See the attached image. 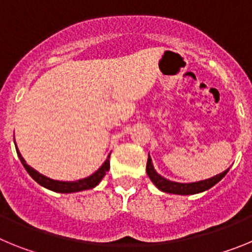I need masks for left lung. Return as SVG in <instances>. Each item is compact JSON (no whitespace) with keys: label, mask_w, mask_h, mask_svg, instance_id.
Returning <instances> with one entry per match:
<instances>
[{"label":"left lung","mask_w":252,"mask_h":252,"mask_svg":"<svg viewBox=\"0 0 252 252\" xmlns=\"http://www.w3.org/2000/svg\"><path fill=\"white\" fill-rule=\"evenodd\" d=\"M227 169L226 171L221 173V174L216 175L213 178H209V179L201 180V182H197V183H175V182H170V180L162 178L161 175H159L155 171L153 166V162H151L150 157L148 158V164H146V173H148L149 178L151 179L155 186L162 190V192L166 193H174V194H195V193L204 192L207 189L212 188L215 184H217L224 175L227 174Z\"/></svg>","instance_id":"8db88e82"}]
</instances>
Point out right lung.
<instances>
[{"mask_svg": "<svg viewBox=\"0 0 252 252\" xmlns=\"http://www.w3.org/2000/svg\"><path fill=\"white\" fill-rule=\"evenodd\" d=\"M16 151L20 160H21L22 165H24V168L26 169V171L31 175L32 179L36 180L40 186H43L45 187V188L50 189V190H54V192H59V193H74V192H79V190H86V189L94 188V187L101 182L102 178L106 175V171H108V169H110V160H108L110 159V157H108V159L104 161L103 165H102L98 170L95 171L94 174L91 175V177L84 178V179H81V180H77V182H59V180H53L50 179V178L45 177V175L37 173L35 169H32L31 166H29L28 164H26V161L24 160V158L21 157V154L19 153L17 149Z\"/></svg>", "mask_w": 252, "mask_h": 252, "instance_id": "right-lung-1", "label": "right lung"}]
</instances>
